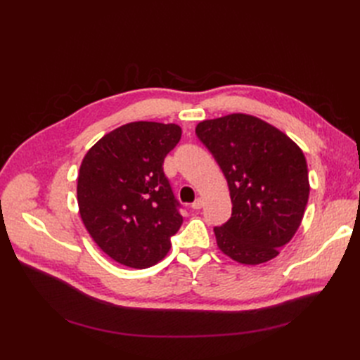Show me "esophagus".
<instances>
[{
  "label": "esophagus",
  "instance_id": "1",
  "mask_svg": "<svg viewBox=\"0 0 360 360\" xmlns=\"http://www.w3.org/2000/svg\"><path fill=\"white\" fill-rule=\"evenodd\" d=\"M191 207H192V209H193V210H200V209H201V207H202V200H201V198H198V200H195V201L192 202V205H191Z\"/></svg>",
  "mask_w": 360,
  "mask_h": 360
}]
</instances>
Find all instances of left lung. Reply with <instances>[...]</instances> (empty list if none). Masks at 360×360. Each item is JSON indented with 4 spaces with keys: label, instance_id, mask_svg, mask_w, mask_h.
<instances>
[{
    "label": "left lung",
    "instance_id": "1",
    "mask_svg": "<svg viewBox=\"0 0 360 360\" xmlns=\"http://www.w3.org/2000/svg\"><path fill=\"white\" fill-rule=\"evenodd\" d=\"M230 189V221L214 226L217 248L240 264L279 255L302 224L309 198L308 165L282 130L249 114L204 120L195 127Z\"/></svg>",
    "mask_w": 360,
    "mask_h": 360
}]
</instances>
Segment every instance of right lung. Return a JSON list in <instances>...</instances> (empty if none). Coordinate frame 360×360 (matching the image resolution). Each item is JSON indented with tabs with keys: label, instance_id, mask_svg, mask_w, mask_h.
<instances>
[{
	"label": "right lung",
	"instance_id": "add662e5",
	"mask_svg": "<svg viewBox=\"0 0 360 360\" xmlns=\"http://www.w3.org/2000/svg\"><path fill=\"white\" fill-rule=\"evenodd\" d=\"M181 127L134 122L86 151L78 174L81 219L96 245L117 263L147 269L165 258L183 222L163 159Z\"/></svg>",
	"mask_w": 360,
	"mask_h": 360
}]
</instances>
